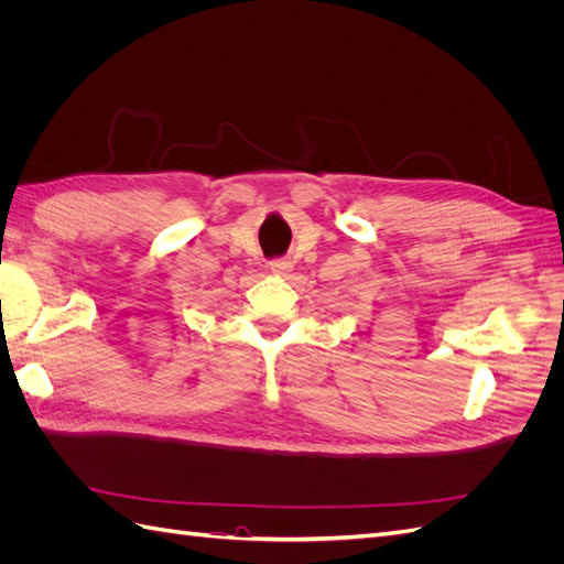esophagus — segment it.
<instances>
[{
  "label": "esophagus",
  "instance_id": "1",
  "mask_svg": "<svg viewBox=\"0 0 564 564\" xmlns=\"http://www.w3.org/2000/svg\"><path fill=\"white\" fill-rule=\"evenodd\" d=\"M294 270V263L292 261H286V259H275V261H270V272L272 275H278V278H286L289 272Z\"/></svg>",
  "mask_w": 564,
  "mask_h": 564
}]
</instances>
